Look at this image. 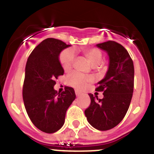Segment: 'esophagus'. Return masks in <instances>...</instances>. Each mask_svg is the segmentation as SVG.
Listing matches in <instances>:
<instances>
[{"label": "esophagus", "instance_id": "34e87169", "mask_svg": "<svg viewBox=\"0 0 154 154\" xmlns=\"http://www.w3.org/2000/svg\"><path fill=\"white\" fill-rule=\"evenodd\" d=\"M75 95H76V96H81V92H79V91L76 90L75 91Z\"/></svg>", "mask_w": 154, "mask_h": 154}]
</instances>
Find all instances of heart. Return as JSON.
<instances>
[{
    "label": "heart",
    "mask_w": 154,
    "mask_h": 154,
    "mask_svg": "<svg viewBox=\"0 0 154 154\" xmlns=\"http://www.w3.org/2000/svg\"><path fill=\"white\" fill-rule=\"evenodd\" d=\"M81 52L84 58L90 63L93 68L98 67L103 62V55L102 51L98 48H86L82 49ZM61 65L65 71H69L72 67L75 61V53L72 49L68 48L62 51L59 56ZM67 84L78 90L85 89L87 85L91 82L92 78L77 72L71 73L67 77Z\"/></svg>",
    "instance_id": "obj_1"
}]
</instances>
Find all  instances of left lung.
Instances as JSON below:
<instances>
[{
  "mask_svg": "<svg viewBox=\"0 0 154 154\" xmlns=\"http://www.w3.org/2000/svg\"><path fill=\"white\" fill-rule=\"evenodd\" d=\"M96 46L108 54L109 69L96 89L103 92V98L96 99L89 93L91 103L85 115L91 126L105 131L117 126L127 112L134 86V66L128 51L117 42L108 41Z\"/></svg>",
  "mask_w": 154,
  "mask_h": 154,
  "instance_id": "left-lung-1",
  "label": "left lung"
}]
</instances>
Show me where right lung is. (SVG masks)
<instances>
[{"label":"right lung","instance_id":"right-lung-1","mask_svg":"<svg viewBox=\"0 0 154 154\" xmlns=\"http://www.w3.org/2000/svg\"><path fill=\"white\" fill-rule=\"evenodd\" d=\"M69 46L58 39L47 38L35 48L27 61L22 91L24 106L32 123L45 133L60 130L75 99L72 87H65L62 93L54 89L55 80L64 74L59 55Z\"/></svg>","mask_w":154,"mask_h":154}]
</instances>
